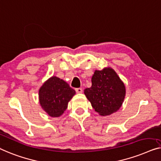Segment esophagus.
Wrapping results in <instances>:
<instances>
[{
    "label": "esophagus",
    "instance_id": "obj_1",
    "mask_svg": "<svg viewBox=\"0 0 161 161\" xmlns=\"http://www.w3.org/2000/svg\"><path fill=\"white\" fill-rule=\"evenodd\" d=\"M75 90L76 93H81V92H82V89H81V88H76Z\"/></svg>",
    "mask_w": 161,
    "mask_h": 161
}]
</instances>
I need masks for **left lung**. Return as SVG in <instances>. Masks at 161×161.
Wrapping results in <instances>:
<instances>
[{"mask_svg": "<svg viewBox=\"0 0 161 161\" xmlns=\"http://www.w3.org/2000/svg\"><path fill=\"white\" fill-rule=\"evenodd\" d=\"M92 86L84 93L92 108L101 116H108L121 107L125 96V87L112 68L96 70L91 79Z\"/></svg>", "mask_w": 161, "mask_h": 161, "instance_id": "obj_1", "label": "left lung"}]
</instances>
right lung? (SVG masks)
<instances>
[{"mask_svg": "<svg viewBox=\"0 0 161 161\" xmlns=\"http://www.w3.org/2000/svg\"><path fill=\"white\" fill-rule=\"evenodd\" d=\"M76 92L64 80L52 76L43 84L38 91L42 108L50 117H58L68 107V103Z\"/></svg>", "mask_w": 161, "mask_h": 161, "instance_id": "1", "label": "right lung"}]
</instances>
